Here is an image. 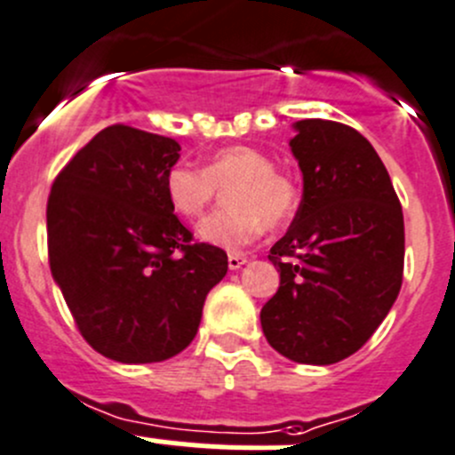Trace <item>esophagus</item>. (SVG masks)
I'll return each mask as SVG.
<instances>
[{"label": "esophagus", "mask_w": 455, "mask_h": 455, "mask_svg": "<svg viewBox=\"0 0 455 455\" xmlns=\"http://www.w3.org/2000/svg\"><path fill=\"white\" fill-rule=\"evenodd\" d=\"M247 263V256H243V254H228V265H229V269H238V267H243V265Z\"/></svg>", "instance_id": "1"}]
</instances>
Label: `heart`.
Listing matches in <instances>:
<instances>
[{
  "label": "heart",
  "mask_w": 455,
  "mask_h": 455,
  "mask_svg": "<svg viewBox=\"0 0 455 455\" xmlns=\"http://www.w3.org/2000/svg\"><path fill=\"white\" fill-rule=\"evenodd\" d=\"M228 190V208L205 219L199 229L205 243L226 250H241L267 226H287L299 212V183L256 148H221L205 168L177 164L165 174L170 205L188 221H199Z\"/></svg>",
  "instance_id": "obj_1"
}]
</instances>
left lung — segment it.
<instances>
[{
  "mask_svg": "<svg viewBox=\"0 0 455 455\" xmlns=\"http://www.w3.org/2000/svg\"><path fill=\"white\" fill-rule=\"evenodd\" d=\"M299 212L267 259L278 291L260 309L267 343L303 365H331L371 339L403 285L404 221L380 156L339 121H296Z\"/></svg>",
  "mask_w": 455,
  "mask_h": 455,
  "instance_id": "8db88e82",
  "label": "left lung"
}]
</instances>
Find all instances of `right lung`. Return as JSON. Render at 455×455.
<instances>
[{"label":"right lung","mask_w":455,"mask_h":455,"mask_svg":"<svg viewBox=\"0 0 455 455\" xmlns=\"http://www.w3.org/2000/svg\"><path fill=\"white\" fill-rule=\"evenodd\" d=\"M174 139L108 125L64 165L46 208L48 260L85 343L116 363H161L192 343L228 254L174 217Z\"/></svg>","instance_id":"right-lung-1"}]
</instances>
